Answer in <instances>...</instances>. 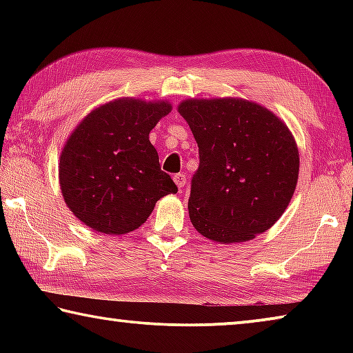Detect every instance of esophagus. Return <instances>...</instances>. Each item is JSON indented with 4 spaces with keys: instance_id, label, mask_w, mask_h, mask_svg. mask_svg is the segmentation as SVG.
Returning a JSON list of instances; mask_svg holds the SVG:
<instances>
[{
    "instance_id": "1",
    "label": "esophagus",
    "mask_w": 353,
    "mask_h": 353,
    "mask_svg": "<svg viewBox=\"0 0 353 353\" xmlns=\"http://www.w3.org/2000/svg\"><path fill=\"white\" fill-rule=\"evenodd\" d=\"M172 181H174V183L177 185L179 188H183L185 183H187V176L182 174V172H179V174H174V177H172Z\"/></svg>"
}]
</instances>
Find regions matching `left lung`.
Returning <instances> with one entry per match:
<instances>
[{
	"label": "left lung",
	"mask_w": 353,
	"mask_h": 353,
	"mask_svg": "<svg viewBox=\"0 0 353 353\" xmlns=\"http://www.w3.org/2000/svg\"><path fill=\"white\" fill-rule=\"evenodd\" d=\"M177 110L199 146L188 199L194 229L221 244L271 229L299 179V149L288 126L243 98H191Z\"/></svg>",
	"instance_id": "left-lung-1"
}]
</instances>
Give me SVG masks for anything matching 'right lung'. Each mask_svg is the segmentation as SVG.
I'll use <instances>...</instances> for the list:
<instances>
[{"label": "right lung", "mask_w": 353, "mask_h": 353, "mask_svg": "<svg viewBox=\"0 0 353 353\" xmlns=\"http://www.w3.org/2000/svg\"><path fill=\"white\" fill-rule=\"evenodd\" d=\"M171 109L168 101L118 98L92 110L68 137L59 183L65 204L92 230L129 234L149 218L155 202L177 193L149 141Z\"/></svg>", "instance_id": "add662e5"}]
</instances>
